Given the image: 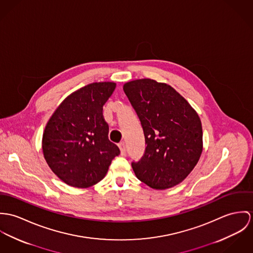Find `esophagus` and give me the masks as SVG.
<instances>
[{
  "label": "esophagus",
  "mask_w": 253,
  "mask_h": 253,
  "mask_svg": "<svg viewBox=\"0 0 253 253\" xmlns=\"http://www.w3.org/2000/svg\"><path fill=\"white\" fill-rule=\"evenodd\" d=\"M119 148H120V152H121V155H125L126 154V146H125V143L122 141L118 144Z\"/></svg>",
  "instance_id": "obj_1"
}]
</instances>
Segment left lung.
Returning <instances> with one entry per match:
<instances>
[{
	"mask_svg": "<svg viewBox=\"0 0 253 253\" xmlns=\"http://www.w3.org/2000/svg\"><path fill=\"white\" fill-rule=\"evenodd\" d=\"M123 90L140 119L146 145L140 160L132 162L136 176L159 190L180 183L203 150L199 115L169 85L143 79L125 84Z\"/></svg>",
	"mask_w": 253,
	"mask_h": 253,
	"instance_id": "obj_1",
	"label": "left lung"
}]
</instances>
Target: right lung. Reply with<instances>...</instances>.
I'll use <instances>...</instances> for the list:
<instances>
[{"label":"right lung","instance_id":"1","mask_svg":"<svg viewBox=\"0 0 253 253\" xmlns=\"http://www.w3.org/2000/svg\"><path fill=\"white\" fill-rule=\"evenodd\" d=\"M114 83L86 85L68 96L48 120L42 136L46 163L68 185L86 188L108 172L118 146L109 140L103 106Z\"/></svg>","mask_w":253,"mask_h":253}]
</instances>
